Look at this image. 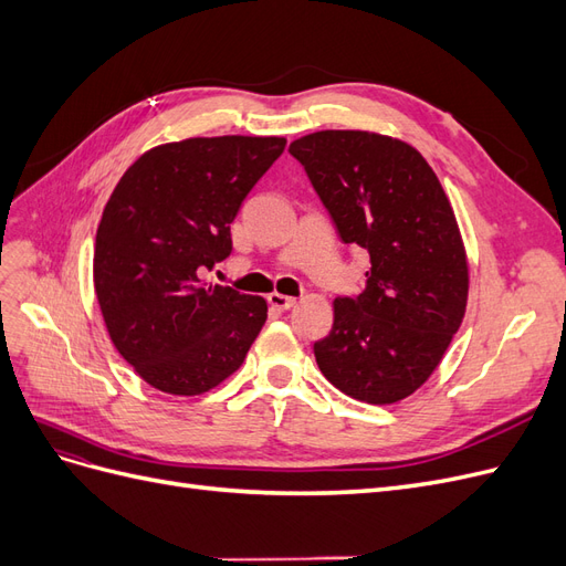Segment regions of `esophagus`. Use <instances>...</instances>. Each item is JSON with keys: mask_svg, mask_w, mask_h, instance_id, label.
<instances>
[{"mask_svg": "<svg viewBox=\"0 0 566 566\" xmlns=\"http://www.w3.org/2000/svg\"><path fill=\"white\" fill-rule=\"evenodd\" d=\"M266 300H269V306H271V310H276V312H287L290 306H293V304L297 302L295 297L281 295V293H271Z\"/></svg>", "mask_w": 566, "mask_h": 566, "instance_id": "1", "label": "esophagus"}]
</instances>
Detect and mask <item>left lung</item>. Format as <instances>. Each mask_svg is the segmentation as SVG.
I'll return each mask as SVG.
<instances>
[{
  "label": "left lung",
  "instance_id": "1",
  "mask_svg": "<svg viewBox=\"0 0 566 566\" xmlns=\"http://www.w3.org/2000/svg\"><path fill=\"white\" fill-rule=\"evenodd\" d=\"M290 153L342 241L370 254L364 293L333 302L316 364L356 401L397 403L430 380L465 318L470 266L451 200L430 163L387 134L323 129Z\"/></svg>",
  "mask_w": 566,
  "mask_h": 566
}]
</instances>
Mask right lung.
<instances>
[{"label": "right lung", "mask_w": 566, "mask_h": 566, "mask_svg": "<svg viewBox=\"0 0 566 566\" xmlns=\"http://www.w3.org/2000/svg\"><path fill=\"white\" fill-rule=\"evenodd\" d=\"M283 136H191L136 158L98 221L94 290L119 356L153 389L198 397L243 366L266 300L202 279Z\"/></svg>", "instance_id": "1"}]
</instances>
